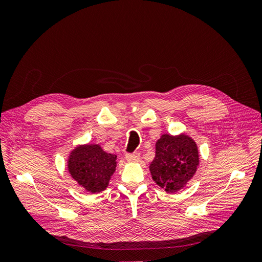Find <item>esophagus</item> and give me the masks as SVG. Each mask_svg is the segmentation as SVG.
<instances>
[{"mask_svg": "<svg viewBox=\"0 0 262 262\" xmlns=\"http://www.w3.org/2000/svg\"><path fill=\"white\" fill-rule=\"evenodd\" d=\"M125 158H126V161H128V162H138L139 158H140V154L138 152L126 153Z\"/></svg>", "mask_w": 262, "mask_h": 262, "instance_id": "obj_1", "label": "esophagus"}]
</instances>
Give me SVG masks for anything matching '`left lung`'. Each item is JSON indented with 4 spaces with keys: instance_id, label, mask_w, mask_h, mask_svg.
I'll use <instances>...</instances> for the list:
<instances>
[{
    "instance_id": "obj_1",
    "label": "left lung",
    "mask_w": 262,
    "mask_h": 262,
    "mask_svg": "<svg viewBox=\"0 0 262 262\" xmlns=\"http://www.w3.org/2000/svg\"><path fill=\"white\" fill-rule=\"evenodd\" d=\"M199 165L195 142L186 134H164L156 142V152L149 171L153 180L166 192H176L193 177Z\"/></svg>"
}]
</instances>
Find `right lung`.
I'll return each mask as SVG.
<instances>
[{
    "label": "right lung",
    "mask_w": 262,
    "mask_h": 262,
    "mask_svg": "<svg viewBox=\"0 0 262 262\" xmlns=\"http://www.w3.org/2000/svg\"><path fill=\"white\" fill-rule=\"evenodd\" d=\"M117 156L106 153L98 144L81 145L72 150L68 168L71 176L90 192H100L116 170Z\"/></svg>",
    "instance_id": "obj_1"
}]
</instances>
